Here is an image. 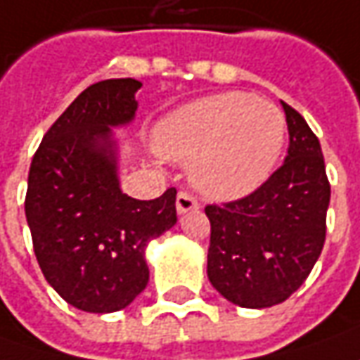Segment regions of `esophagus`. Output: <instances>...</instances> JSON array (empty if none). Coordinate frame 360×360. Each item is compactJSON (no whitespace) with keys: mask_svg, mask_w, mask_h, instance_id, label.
Segmentation results:
<instances>
[{"mask_svg":"<svg viewBox=\"0 0 360 360\" xmlns=\"http://www.w3.org/2000/svg\"><path fill=\"white\" fill-rule=\"evenodd\" d=\"M175 207H177V213L183 215V213H189V211H195V209H199V201L193 197L191 193L187 191H181L177 195V201H175Z\"/></svg>","mask_w":360,"mask_h":360,"instance_id":"obj_1","label":"esophagus"}]
</instances>
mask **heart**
Listing matches in <instances>:
<instances>
[{
	"label": "heart",
	"mask_w": 360,
	"mask_h": 360,
	"mask_svg": "<svg viewBox=\"0 0 360 360\" xmlns=\"http://www.w3.org/2000/svg\"><path fill=\"white\" fill-rule=\"evenodd\" d=\"M285 133V115L275 103L245 91H225L179 107L157 125L153 139L159 155L189 163L197 189L235 199L271 175Z\"/></svg>",
	"instance_id": "heart-1"
}]
</instances>
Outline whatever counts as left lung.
Listing matches in <instances>:
<instances>
[{
	"mask_svg": "<svg viewBox=\"0 0 360 360\" xmlns=\"http://www.w3.org/2000/svg\"><path fill=\"white\" fill-rule=\"evenodd\" d=\"M281 105L289 127L285 163L251 195L205 207L211 223L207 277L245 309L287 301L325 245L330 185L321 143L301 113Z\"/></svg>",
	"mask_w": 360,
	"mask_h": 360,
	"instance_id": "8db88e82",
	"label": "left lung"
}]
</instances>
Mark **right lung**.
Masks as SVG:
<instances>
[{"instance_id":"obj_1","label":"right lung","mask_w":360,"mask_h":360,"mask_svg":"<svg viewBox=\"0 0 360 360\" xmlns=\"http://www.w3.org/2000/svg\"><path fill=\"white\" fill-rule=\"evenodd\" d=\"M137 79L89 85L45 133L27 177L25 217L47 283L85 313H115L147 287L145 249L177 223L171 187L153 201L121 191L113 127L129 125Z\"/></svg>"}]
</instances>
